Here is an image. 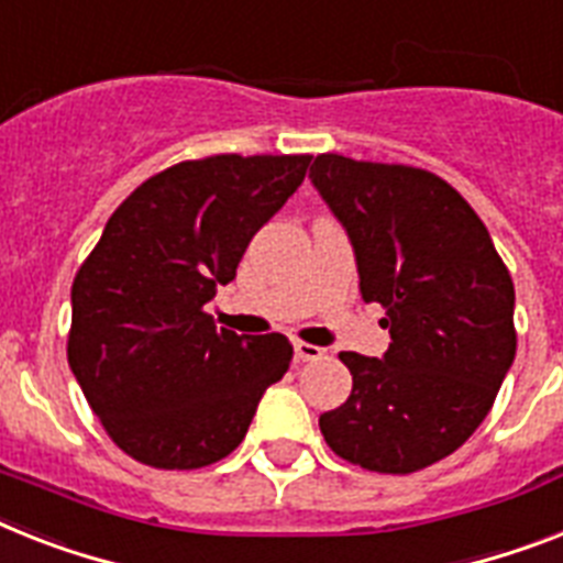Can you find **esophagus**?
Returning a JSON list of instances; mask_svg holds the SVG:
<instances>
[{
  "instance_id": "34e87169",
  "label": "esophagus",
  "mask_w": 563,
  "mask_h": 563,
  "mask_svg": "<svg viewBox=\"0 0 563 563\" xmlns=\"http://www.w3.org/2000/svg\"><path fill=\"white\" fill-rule=\"evenodd\" d=\"M323 353H327V350H321V346L306 344V341H295V355L300 361H318L323 358Z\"/></svg>"
}]
</instances>
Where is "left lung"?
<instances>
[{"mask_svg":"<svg viewBox=\"0 0 563 563\" xmlns=\"http://www.w3.org/2000/svg\"><path fill=\"white\" fill-rule=\"evenodd\" d=\"M353 242L361 297L382 303V358L341 353L353 393L321 416L327 445L378 474H413L479 428L509 373L515 286L483 219L408 164L323 153L309 170Z\"/></svg>","mask_w":563,"mask_h":563,"instance_id":"1","label":"left lung"}]
</instances>
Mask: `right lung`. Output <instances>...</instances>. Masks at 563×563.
I'll use <instances>...</instances> for the list:
<instances>
[{"label": "right lung", "mask_w": 563, "mask_h": 563, "mask_svg": "<svg viewBox=\"0 0 563 563\" xmlns=\"http://www.w3.org/2000/svg\"><path fill=\"white\" fill-rule=\"evenodd\" d=\"M309 162L228 153L173 164L109 217L71 283L68 367L132 460L167 472L217 463L289 369V338L217 329L205 303L234 280Z\"/></svg>", "instance_id": "1"}]
</instances>
